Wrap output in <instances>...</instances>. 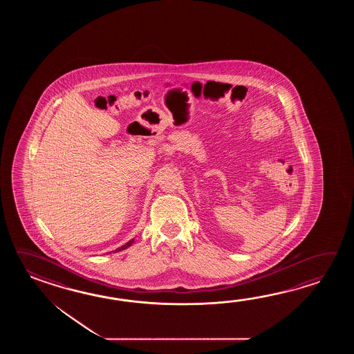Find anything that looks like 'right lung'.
<instances>
[{"instance_id":"right-lung-1","label":"right lung","mask_w":354,"mask_h":354,"mask_svg":"<svg viewBox=\"0 0 354 354\" xmlns=\"http://www.w3.org/2000/svg\"><path fill=\"white\" fill-rule=\"evenodd\" d=\"M133 243H134V239L129 241L128 243H125L124 245H121L120 248L115 249V253H116V252H120V250H124V249L129 248V247H130Z\"/></svg>"}]
</instances>
